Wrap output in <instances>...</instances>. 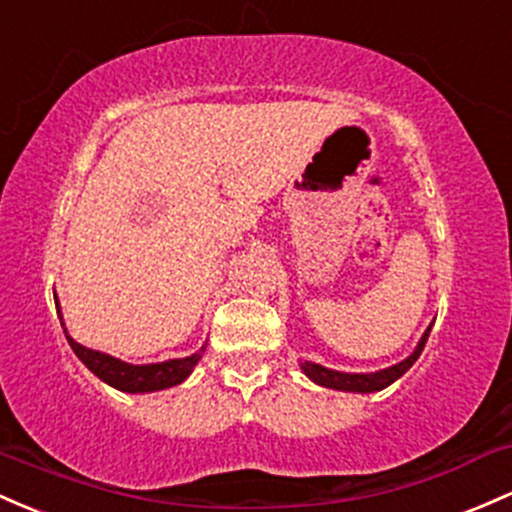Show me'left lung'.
<instances>
[{"mask_svg": "<svg viewBox=\"0 0 512 512\" xmlns=\"http://www.w3.org/2000/svg\"><path fill=\"white\" fill-rule=\"evenodd\" d=\"M428 335H430V328L425 330V335L420 338L418 347H415V352L408 359H403V362L393 364L389 369H381V372H374V374H345V372H333V369H325L320 367V364H313V362H303L301 369L306 372V376L311 381H316V384L325 386V389H338V391H357V393H369V391H381L386 389V386L393 384V381L398 379V376H403L408 372V369L413 367L415 359L420 357V352H423L425 342H428Z\"/></svg>", "mask_w": 512, "mask_h": 512, "instance_id": "obj_1", "label": "left lung"}]
</instances>
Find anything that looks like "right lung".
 Returning a JSON list of instances; mask_svg holds the SVG:
<instances>
[{"label": "right lung", "mask_w": 512, "mask_h": 512, "mask_svg": "<svg viewBox=\"0 0 512 512\" xmlns=\"http://www.w3.org/2000/svg\"><path fill=\"white\" fill-rule=\"evenodd\" d=\"M60 316V311H58ZM67 342H70L72 352L82 359L84 367L89 369L92 374H97L101 381H106L109 386L119 391H128V393H148V391H160V389H170V386L182 384L192 369L199 362V355L192 357H182V359H170V362H160V364H143V367H136V364H126L121 359L104 355V352L97 350H87L82 347L80 342H75L70 335H65Z\"/></svg>", "instance_id": "right-lung-1"}]
</instances>
